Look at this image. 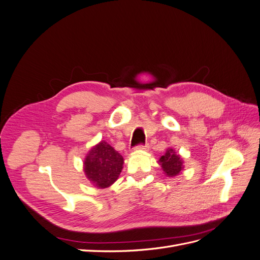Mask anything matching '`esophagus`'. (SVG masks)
<instances>
[{
	"instance_id": "1",
	"label": "esophagus",
	"mask_w": 260,
	"mask_h": 260,
	"mask_svg": "<svg viewBox=\"0 0 260 260\" xmlns=\"http://www.w3.org/2000/svg\"><path fill=\"white\" fill-rule=\"evenodd\" d=\"M135 149H137V151H146V149H148V144H139L135 147Z\"/></svg>"
}]
</instances>
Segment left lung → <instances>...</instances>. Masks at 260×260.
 I'll return each instance as SVG.
<instances>
[{
  "label": "left lung",
  "mask_w": 260,
  "mask_h": 260,
  "mask_svg": "<svg viewBox=\"0 0 260 260\" xmlns=\"http://www.w3.org/2000/svg\"><path fill=\"white\" fill-rule=\"evenodd\" d=\"M161 164V168L165 174L168 177H175L180 174V171L182 170V160H181L180 156L176 154L174 149L170 148L166 152L164 156L160 157L159 159Z\"/></svg>",
  "instance_id": "obj_1"
}]
</instances>
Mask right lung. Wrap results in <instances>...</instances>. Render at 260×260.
Wrapping results in <instances>:
<instances>
[{"label": "right lung", "instance_id": "right-lung-1", "mask_svg": "<svg viewBox=\"0 0 260 260\" xmlns=\"http://www.w3.org/2000/svg\"><path fill=\"white\" fill-rule=\"evenodd\" d=\"M123 158L114 147L102 141L91 148L84 160V172L91 182L98 187L112 185L122 170Z\"/></svg>", "mask_w": 260, "mask_h": 260}]
</instances>
